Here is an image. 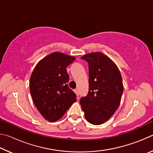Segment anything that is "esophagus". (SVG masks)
Listing matches in <instances>:
<instances>
[{"instance_id": "esophagus-1", "label": "esophagus", "mask_w": 153, "mask_h": 153, "mask_svg": "<svg viewBox=\"0 0 153 153\" xmlns=\"http://www.w3.org/2000/svg\"><path fill=\"white\" fill-rule=\"evenodd\" d=\"M74 92L76 93V94L77 95V97H79V92H78V90L77 89H75L74 90Z\"/></svg>"}]
</instances>
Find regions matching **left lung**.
Here are the masks:
<instances>
[{"mask_svg":"<svg viewBox=\"0 0 153 153\" xmlns=\"http://www.w3.org/2000/svg\"><path fill=\"white\" fill-rule=\"evenodd\" d=\"M81 59L88 63L89 91L79 103L86 120L100 125L120 106L123 92L122 77L116 64L100 52L86 54Z\"/></svg>","mask_w":153,"mask_h":153,"instance_id":"obj_1","label":"left lung"}]
</instances>
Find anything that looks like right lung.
Here are the masks:
<instances>
[{"label": "right lung", "mask_w": 153, "mask_h": 153, "mask_svg": "<svg viewBox=\"0 0 153 153\" xmlns=\"http://www.w3.org/2000/svg\"><path fill=\"white\" fill-rule=\"evenodd\" d=\"M76 57L55 52L36 65L30 80L33 103L45 120L51 122L63 117L76 101V95L68 87L67 67Z\"/></svg>", "instance_id": "add662e5"}]
</instances>
